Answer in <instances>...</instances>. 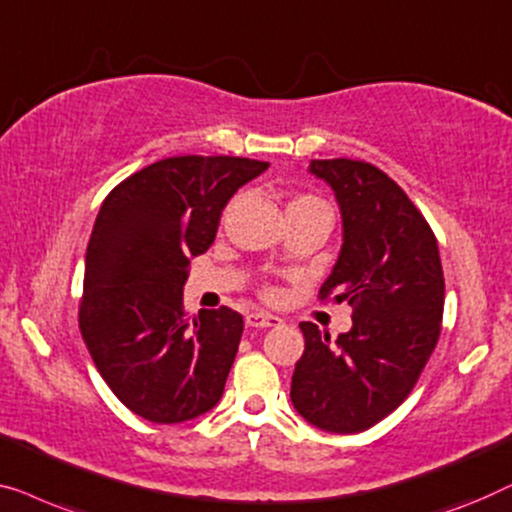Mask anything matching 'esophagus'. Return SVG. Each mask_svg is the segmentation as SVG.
Segmentation results:
<instances>
[{"label": "esophagus", "mask_w": 512, "mask_h": 512, "mask_svg": "<svg viewBox=\"0 0 512 512\" xmlns=\"http://www.w3.org/2000/svg\"><path fill=\"white\" fill-rule=\"evenodd\" d=\"M246 325L248 327H257V329H266V327L283 325V320H280L278 315H271V313H264V311H255V313L246 315Z\"/></svg>", "instance_id": "esophagus-1"}]
</instances>
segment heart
I'll list each match as a JSON object with an SVG mask.
<instances>
[{
	"label": "heart",
	"instance_id": "heart-1",
	"mask_svg": "<svg viewBox=\"0 0 512 512\" xmlns=\"http://www.w3.org/2000/svg\"><path fill=\"white\" fill-rule=\"evenodd\" d=\"M304 204H322V201H318L315 197H297L290 206H304Z\"/></svg>",
	"mask_w": 512,
	"mask_h": 512
}]
</instances>
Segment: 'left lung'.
Segmentation results:
<instances>
[{"label": "left lung", "mask_w": 512, "mask_h": 512, "mask_svg": "<svg viewBox=\"0 0 512 512\" xmlns=\"http://www.w3.org/2000/svg\"><path fill=\"white\" fill-rule=\"evenodd\" d=\"M334 190L343 246L320 299L352 306V329L331 343L301 322L304 355L290 397L331 434H357L401 406L429 362L443 320L445 280L436 236L408 194L369 162L311 160Z\"/></svg>", "instance_id": "left-lung-1"}]
</instances>
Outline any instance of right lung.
I'll list each match as a JSON object with an SVG mask.
<instances>
[{
	"mask_svg": "<svg viewBox=\"0 0 512 512\" xmlns=\"http://www.w3.org/2000/svg\"><path fill=\"white\" fill-rule=\"evenodd\" d=\"M266 169L248 157H167L113 187L99 208L78 325L106 385L143 420H194L225 392L243 318L227 306L187 318L183 285L227 201Z\"/></svg>",
	"mask_w": 512,
	"mask_h": 512,
	"instance_id": "add662e5",
	"label": "right lung"
}]
</instances>
